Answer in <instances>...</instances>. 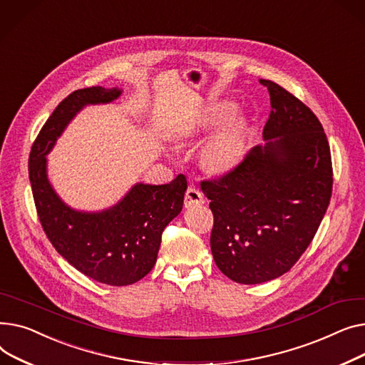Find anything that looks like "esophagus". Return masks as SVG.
<instances>
[{"label": "esophagus", "instance_id": "obj_1", "mask_svg": "<svg viewBox=\"0 0 365 365\" xmlns=\"http://www.w3.org/2000/svg\"><path fill=\"white\" fill-rule=\"evenodd\" d=\"M200 203H203V192L196 187H188L185 191V196H184V206L192 207V206H197Z\"/></svg>", "mask_w": 365, "mask_h": 365}]
</instances>
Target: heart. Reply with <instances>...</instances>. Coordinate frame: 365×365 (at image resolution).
<instances>
[{"label":"heart","mask_w":365,"mask_h":365,"mask_svg":"<svg viewBox=\"0 0 365 365\" xmlns=\"http://www.w3.org/2000/svg\"><path fill=\"white\" fill-rule=\"evenodd\" d=\"M234 112L230 103H218L210 106L195 123L187 128V135H195L210 130L227 120ZM246 138V122L242 118H232L222 130L213 137L203 148L202 159L207 169L213 173H225L243 156Z\"/></svg>","instance_id":"heart-1"}]
</instances>
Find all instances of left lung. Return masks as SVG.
Listing matches in <instances>:
<instances>
[{
    "label": "left lung",
    "mask_w": 365,
    "mask_h": 365,
    "mask_svg": "<svg viewBox=\"0 0 365 365\" xmlns=\"http://www.w3.org/2000/svg\"><path fill=\"white\" fill-rule=\"evenodd\" d=\"M271 100L265 145L225 175L200 182L210 200V250L235 283L287 272L312 242L333 188L330 145L314 112L280 85L259 79Z\"/></svg>",
    "instance_id": "1"
}]
</instances>
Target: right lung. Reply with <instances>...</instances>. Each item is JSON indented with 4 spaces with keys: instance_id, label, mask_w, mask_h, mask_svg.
<instances>
[{
    "instance_id": "right-lung-1",
    "label": "right lung",
    "mask_w": 365,
    "mask_h": 365,
    "mask_svg": "<svg viewBox=\"0 0 365 365\" xmlns=\"http://www.w3.org/2000/svg\"><path fill=\"white\" fill-rule=\"evenodd\" d=\"M118 88L90 87L64 98L32 144L29 180L38 218L54 249L78 271L109 286L134 284L156 264L162 232L182 209L187 178L162 185L135 184L110 209L79 212L69 207L47 178V155L64 128L87 104H104Z\"/></svg>"
}]
</instances>
